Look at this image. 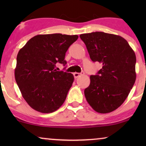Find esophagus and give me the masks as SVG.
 <instances>
[{"label":"esophagus","mask_w":146,"mask_h":146,"mask_svg":"<svg viewBox=\"0 0 146 146\" xmlns=\"http://www.w3.org/2000/svg\"><path fill=\"white\" fill-rule=\"evenodd\" d=\"M84 74V72H81V73H78V72H74L73 74H74V78H78V77H79L80 76V75H83Z\"/></svg>","instance_id":"1"}]
</instances>
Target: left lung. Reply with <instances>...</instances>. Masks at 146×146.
<instances>
[{"instance_id": "obj_1", "label": "left lung", "mask_w": 146, "mask_h": 146, "mask_svg": "<svg viewBox=\"0 0 146 146\" xmlns=\"http://www.w3.org/2000/svg\"><path fill=\"white\" fill-rule=\"evenodd\" d=\"M80 37L92 60L102 64L97 75L90 77V84L84 90L86 99L97 112L114 111L127 98L136 79L134 51L118 35L95 32Z\"/></svg>"}]
</instances>
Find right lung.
<instances>
[{"mask_svg":"<svg viewBox=\"0 0 146 146\" xmlns=\"http://www.w3.org/2000/svg\"><path fill=\"white\" fill-rule=\"evenodd\" d=\"M78 35H38L20 50L15 76L28 104L41 113H52L63 104L74 82L71 73L56 71L57 62L66 65V52Z\"/></svg>","mask_w":146,"mask_h":146,"instance_id":"add662e5","label":"right lung"}]
</instances>
